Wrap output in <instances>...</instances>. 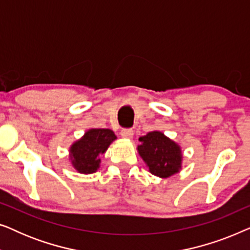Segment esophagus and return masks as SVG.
Instances as JSON below:
<instances>
[{
  "label": "esophagus",
  "mask_w": 250,
  "mask_h": 250,
  "mask_svg": "<svg viewBox=\"0 0 250 250\" xmlns=\"http://www.w3.org/2000/svg\"><path fill=\"white\" fill-rule=\"evenodd\" d=\"M133 133L132 128H123L122 132H121V135L123 136V138H126V139H131L133 138Z\"/></svg>",
  "instance_id": "esophagus-1"
}]
</instances>
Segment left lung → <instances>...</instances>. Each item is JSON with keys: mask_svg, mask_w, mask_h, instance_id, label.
<instances>
[{"mask_svg": "<svg viewBox=\"0 0 250 250\" xmlns=\"http://www.w3.org/2000/svg\"><path fill=\"white\" fill-rule=\"evenodd\" d=\"M140 156L149 167L150 173L159 177H168L181 168L180 146L166 138L162 132H150L139 139Z\"/></svg>", "mask_w": 250, "mask_h": 250, "instance_id": "obj_1", "label": "left lung"}]
</instances>
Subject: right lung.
Listing matches in <instances>:
<instances>
[{
	"instance_id": "1",
	"label": "right lung",
	"mask_w": 250,
	"mask_h": 250,
	"mask_svg": "<svg viewBox=\"0 0 250 250\" xmlns=\"http://www.w3.org/2000/svg\"><path fill=\"white\" fill-rule=\"evenodd\" d=\"M116 139L115 133L108 128H93L85 133L80 141L70 148V158L80 173L91 174L99 168V157L105 152Z\"/></svg>"
}]
</instances>
